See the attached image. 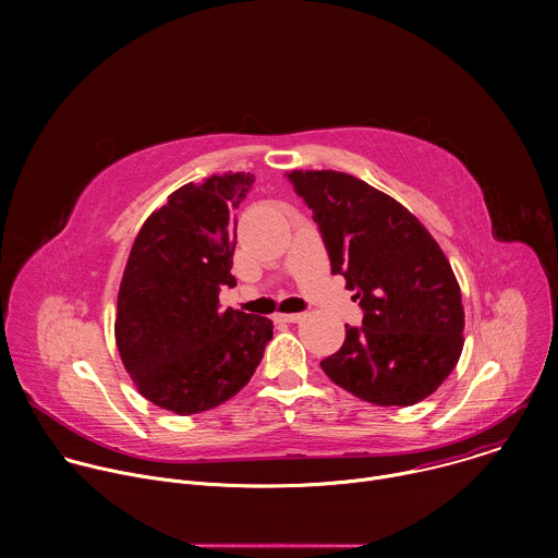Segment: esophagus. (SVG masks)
<instances>
[{
    "label": "esophagus",
    "mask_w": 558,
    "mask_h": 558,
    "mask_svg": "<svg viewBox=\"0 0 558 558\" xmlns=\"http://www.w3.org/2000/svg\"><path fill=\"white\" fill-rule=\"evenodd\" d=\"M276 317L282 323H298V320H302V313H278Z\"/></svg>",
    "instance_id": "1"
}]
</instances>
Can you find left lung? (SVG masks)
Listing matches in <instances>:
<instances>
[{
  "label": "left lung",
  "instance_id": "8db88e82",
  "mask_svg": "<svg viewBox=\"0 0 558 558\" xmlns=\"http://www.w3.org/2000/svg\"><path fill=\"white\" fill-rule=\"evenodd\" d=\"M287 179L320 227L331 271L364 311L323 371L377 407L426 400L463 349L461 291L441 247L402 203L351 174L293 170Z\"/></svg>",
  "mask_w": 558,
  "mask_h": 558
}]
</instances>
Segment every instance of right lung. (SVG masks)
Returning a JSON list of instances; mask_svg holds the SVG:
<instances>
[{
    "label": "right lung",
    "mask_w": 558,
    "mask_h": 558,
    "mask_svg": "<svg viewBox=\"0 0 558 558\" xmlns=\"http://www.w3.org/2000/svg\"><path fill=\"white\" fill-rule=\"evenodd\" d=\"M254 174L187 183L149 214L132 245L117 298L114 338L125 371L151 404L194 415L227 402L258 368L269 317L220 311L233 287L235 209Z\"/></svg>",
    "instance_id": "right-lung-1"
}]
</instances>
